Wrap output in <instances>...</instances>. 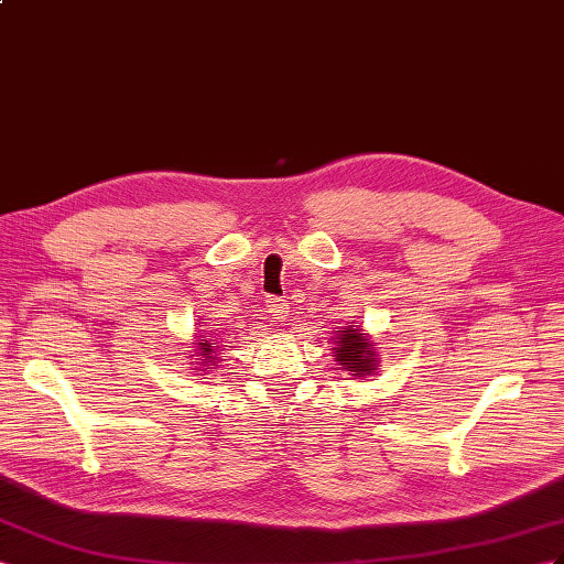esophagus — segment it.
I'll use <instances>...</instances> for the list:
<instances>
[{
    "instance_id": "34e87169",
    "label": "esophagus",
    "mask_w": 564,
    "mask_h": 564,
    "mask_svg": "<svg viewBox=\"0 0 564 564\" xmlns=\"http://www.w3.org/2000/svg\"><path fill=\"white\" fill-rule=\"evenodd\" d=\"M267 312L271 319H285L288 312H291V305H288V300L279 297V295H269L267 297Z\"/></svg>"
}]
</instances>
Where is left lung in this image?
Masks as SVG:
<instances>
[{"label":"left lung","mask_w":564,"mask_h":564,"mask_svg":"<svg viewBox=\"0 0 564 564\" xmlns=\"http://www.w3.org/2000/svg\"><path fill=\"white\" fill-rule=\"evenodd\" d=\"M336 348V362H340L348 371H355V377H365L371 373L373 365H377V355L371 350V343L365 340V336L355 328L343 330V336Z\"/></svg>","instance_id":"1"}]
</instances>
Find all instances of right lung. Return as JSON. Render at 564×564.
Returning a JSON list of instances; mask_svg holds the SVG:
<instances>
[{"label": "right lung", "instance_id": "obj_1", "mask_svg": "<svg viewBox=\"0 0 564 564\" xmlns=\"http://www.w3.org/2000/svg\"><path fill=\"white\" fill-rule=\"evenodd\" d=\"M199 345V350H202V357H207V362H212V350H214V343H209V340H205V343H197Z\"/></svg>", "mask_w": 564, "mask_h": 564}]
</instances>
